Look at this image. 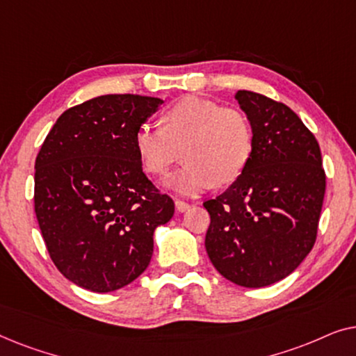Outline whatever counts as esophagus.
Returning a JSON list of instances; mask_svg holds the SVG:
<instances>
[{"label": "esophagus", "mask_w": 356, "mask_h": 356, "mask_svg": "<svg viewBox=\"0 0 356 356\" xmlns=\"http://www.w3.org/2000/svg\"><path fill=\"white\" fill-rule=\"evenodd\" d=\"M175 207H177L178 212H184L189 209V204L184 201H179V199H175Z\"/></svg>", "instance_id": "obj_1"}]
</instances>
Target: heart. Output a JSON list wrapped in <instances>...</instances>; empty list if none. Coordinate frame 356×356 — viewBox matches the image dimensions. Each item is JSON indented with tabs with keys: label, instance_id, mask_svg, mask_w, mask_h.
<instances>
[{
	"label": "heart",
	"instance_id": "heart-1",
	"mask_svg": "<svg viewBox=\"0 0 356 356\" xmlns=\"http://www.w3.org/2000/svg\"><path fill=\"white\" fill-rule=\"evenodd\" d=\"M162 129L143 126L134 145L140 165L154 177L168 172L183 149V168L165 179V186L183 196L206 191L213 183L236 181L250 163L252 131L235 108L201 97H184L160 118Z\"/></svg>",
	"mask_w": 356,
	"mask_h": 356
}]
</instances>
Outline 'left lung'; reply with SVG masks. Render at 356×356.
<instances>
[{
    "label": "left lung",
    "mask_w": 356,
    "mask_h": 356,
    "mask_svg": "<svg viewBox=\"0 0 356 356\" xmlns=\"http://www.w3.org/2000/svg\"><path fill=\"white\" fill-rule=\"evenodd\" d=\"M235 100L252 131V154L225 193L204 202L206 250L233 284L261 289L290 275L313 250L325 193L319 144L289 106L250 90Z\"/></svg>",
    "instance_id": "left-lung-1"
}]
</instances>
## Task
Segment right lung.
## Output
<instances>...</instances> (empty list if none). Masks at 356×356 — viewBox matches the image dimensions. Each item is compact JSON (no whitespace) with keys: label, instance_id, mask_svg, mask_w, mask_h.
<instances>
[{"label":"right lung","instance_id":"obj_1","mask_svg":"<svg viewBox=\"0 0 356 356\" xmlns=\"http://www.w3.org/2000/svg\"><path fill=\"white\" fill-rule=\"evenodd\" d=\"M157 97L100 95L66 110L35 160V216L58 270L82 289L108 293L147 269L154 232L175 204L145 177L138 129Z\"/></svg>","mask_w":356,"mask_h":356}]
</instances>
